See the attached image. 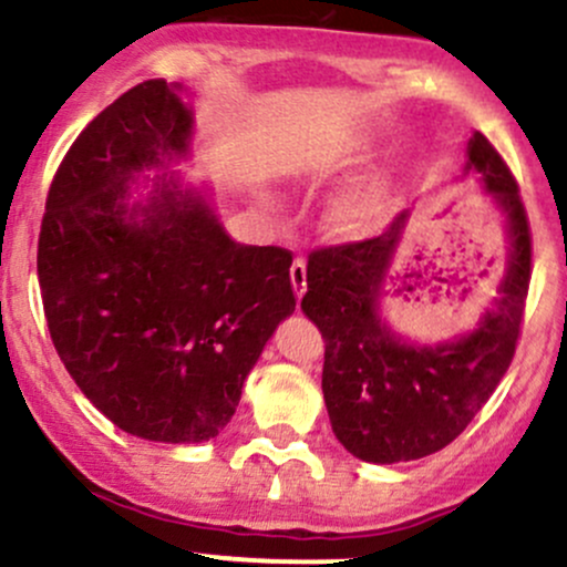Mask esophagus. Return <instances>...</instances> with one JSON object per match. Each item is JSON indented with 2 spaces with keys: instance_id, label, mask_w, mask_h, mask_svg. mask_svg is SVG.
<instances>
[{
  "instance_id": "obj_1",
  "label": "esophagus",
  "mask_w": 567,
  "mask_h": 567,
  "mask_svg": "<svg viewBox=\"0 0 567 567\" xmlns=\"http://www.w3.org/2000/svg\"><path fill=\"white\" fill-rule=\"evenodd\" d=\"M291 286H295V295L297 300H302L305 295V286H308V265H305L302 257H297L295 262H291Z\"/></svg>"
}]
</instances>
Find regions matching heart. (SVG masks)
Returning a JSON list of instances; mask_svg holds the SVG:
<instances>
[{"label":"heart","instance_id":"b5f03b06","mask_svg":"<svg viewBox=\"0 0 567 567\" xmlns=\"http://www.w3.org/2000/svg\"><path fill=\"white\" fill-rule=\"evenodd\" d=\"M385 214V193L380 184H353L327 206V227L337 238H367L380 227Z\"/></svg>","mask_w":567,"mask_h":567}]
</instances>
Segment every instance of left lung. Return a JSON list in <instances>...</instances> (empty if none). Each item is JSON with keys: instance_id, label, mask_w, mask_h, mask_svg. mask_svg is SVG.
<instances>
[{"instance_id": "left-lung-1", "label": "left lung", "mask_w": 567, "mask_h": 567, "mask_svg": "<svg viewBox=\"0 0 567 567\" xmlns=\"http://www.w3.org/2000/svg\"><path fill=\"white\" fill-rule=\"evenodd\" d=\"M466 155L463 176L480 174L508 230L501 297L474 332L412 346L380 318L378 297L410 212L374 238L308 257L302 310L327 342L323 402L342 447L367 463L417 461L447 447L493 396L517 351L530 284V225L512 171L480 131Z\"/></svg>"}]
</instances>
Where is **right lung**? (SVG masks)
Masks as SVG:
<instances>
[{
  "label": "right lung",
  "instance_id": "obj_1",
  "mask_svg": "<svg viewBox=\"0 0 567 567\" xmlns=\"http://www.w3.org/2000/svg\"><path fill=\"white\" fill-rule=\"evenodd\" d=\"M182 85L146 80L74 138L44 203L37 272L63 367L117 429L208 442L230 423L246 374L295 313L291 254L235 244L206 198L136 174L187 155Z\"/></svg>",
  "mask_w": 567,
  "mask_h": 567
}]
</instances>
